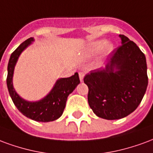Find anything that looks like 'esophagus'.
Wrapping results in <instances>:
<instances>
[{"label":"esophagus","instance_id":"esophagus-1","mask_svg":"<svg viewBox=\"0 0 153 153\" xmlns=\"http://www.w3.org/2000/svg\"><path fill=\"white\" fill-rule=\"evenodd\" d=\"M84 72H79V77H80V81H83V78H84Z\"/></svg>","mask_w":153,"mask_h":153}]
</instances>
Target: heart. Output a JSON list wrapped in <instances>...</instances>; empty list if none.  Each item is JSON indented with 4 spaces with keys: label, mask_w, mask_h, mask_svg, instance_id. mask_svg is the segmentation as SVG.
Segmentation results:
<instances>
[{
    "label": "heart",
    "mask_w": 153,
    "mask_h": 153,
    "mask_svg": "<svg viewBox=\"0 0 153 153\" xmlns=\"http://www.w3.org/2000/svg\"><path fill=\"white\" fill-rule=\"evenodd\" d=\"M105 44H106L105 41H95V42H94L93 44L91 45L90 51H91L92 53H97V52H99L100 51H101L102 48L104 47ZM105 50L107 53H109V52H111V51L113 50V47H112V45L111 44H108L107 45H106Z\"/></svg>",
    "instance_id": "heart-1"
}]
</instances>
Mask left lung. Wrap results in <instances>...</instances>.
<instances>
[{"label": "left lung", "instance_id": "obj_1", "mask_svg": "<svg viewBox=\"0 0 153 153\" xmlns=\"http://www.w3.org/2000/svg\"><path fill=\"white\" fill-rule=\"evenodd\" d=\"M120 37L121 45L110 53V63L105 68L92 70L84 77L90 108L107 120L121 119L133 112L148 86L144 53L126 36Z\"/></svg>", "mask_w": 153, "mask_h": 153}]
</instances>
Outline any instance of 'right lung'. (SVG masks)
<instances>
[{
    "label": "right lung",
    "mask_w": 153,
    "mask_h": 153,
    "mask_svg": "<svg viewBox=\"0 0 153 153\" xmlns=\"http://www.w3.org/2000/svg\"><path fill=\"white\" fill-rule=\"evenodd\" d=\"M32 41H33V38L30 37L11 53L8 63V74L6 78L8 90L14 105L25 117L40 122L53 121L62 116L68 97L80 83V79L78 73L76 72L70 77L61 78L58 80L51 93L38 102H27L21 99L13 87L12 77L18 58L21 52L31 44Z\"/></svg>",
    "instance_id": "right-lung-1"
}]
</instances>
